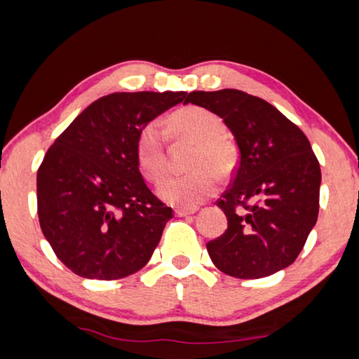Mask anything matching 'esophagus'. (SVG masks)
<instances>
[{
  "mask_svg": "<svg viewBox=\"0 0 359 359\" xmlns=\"http://www.w3.org/2000/svg\"><path fill=\"white\" fill-rule=\"evenodd\" d=\"M196 211H197V208H193V210H187V208H177V210H175V215H177L179 217H185V216H189V215H194Z\"/></svg>",
  "mask_w": 359,
  "mask_h": 359,
  "instance_id": "esophagus-1",
  "label": "esophagus"
}]
</instances>
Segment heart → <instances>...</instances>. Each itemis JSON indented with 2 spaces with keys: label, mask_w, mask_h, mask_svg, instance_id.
<instances>
[{
  "label": "heart",
  "mask_w": 359,
  "mask_h": 359,
  "mask_svg": "<svg viewBox=\"0 0 359 359\" xmlns=\"http://www.w3.org/2000/svg\"><path fill=\"white\" fill-rule=\"evenodd\" d=\"M170 131L175 140L196 143L189 160L193 172L174 175L158 187V196L175 207L193 210L216 193L217 175L233 171L238 158L234 144L225 139V123L215 112L201 106L174 112L170 117ZM137 162L149 182L162 179L166 171L168 154L162 129L156 121L144 125L137 137Z\"/></svg>",
  "instance_id": "1"
}]
</instances>
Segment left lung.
Segmentation results:
<instances>
[{
	"mask_svg": "<svg viewBox=\"0 0 359 359\" xmlns=\"http://www.w3.org/2000/svg\"><path fill=\"white\" fill-rule=\"evenodd\" d=\"M184 103L222 117L239 147L230 188L216 202L228 226L207 243L212 264L239 279L292 265L319 211L321 168L306 134L273 104L239 89L194 90Z\"/></svg>",
	"mask_w": 359,
	"mask_h": 359,
	"instance_id": "left-lung-1",
	"label": "left lung"
}]
</instances>
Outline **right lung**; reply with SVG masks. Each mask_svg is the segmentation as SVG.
I'll use <instances>...</instances> for the list:
<instances>
[{"mask_svg":"<svg viewBox=\"0 0 359 359\" xmlns=\"http://www.w3.org/2000/svg\"><path fill=\"white\" fill-rule=\"evenodd\" d=\"M185 95H104L50 144L36 172V212L53 253L72 273L114 280L148 264L174 215L144 184L137 137Z\"/></svg>","mask_w":359,"mask_h":359,"instance_id":"right-lung-1","label":"right lung"}]
</instances>
